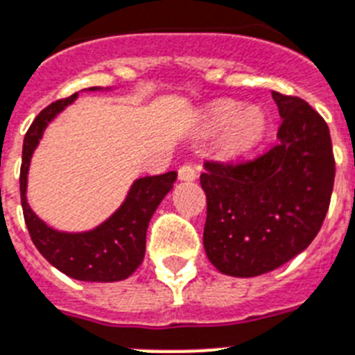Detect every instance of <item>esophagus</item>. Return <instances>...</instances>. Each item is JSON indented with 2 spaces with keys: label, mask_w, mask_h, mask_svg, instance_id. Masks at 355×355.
I'll list each match as a JSON object with an SVG mask.
<instances>
[{
  "label": "esophagus",
  "mask_w": 355,
  "mask_h": 355,
  "mask_svg": "<svg viewBox=\"0 0 355 355\" xmlns=\"http://www.w3.org/2000/svg\"><path fill=\"white\" fill-rule=\"evenodd\" d=\"M178 178H180V180H184V182H193V180H196V178H198V173H196V169L193 168V166H189V164H184L182 168L178 169Z\"/></svg>",
  "instance_id": "34e87169"
}]
</instances>
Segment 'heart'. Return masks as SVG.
I'll return each instance as SVG.
<instances>
[{"mask_svg":"<svg viewBox=\"0 0 355 355\" xmlns=\"http://www.w3.org/2000/svg\"><path fill=\"white\" fill-rule=\"evenodd\" d=\"M204 130L207 133L222 132V150L227 155H240L260 141L267 128V115L258 106H245L234 101H220L204 112Z\"/></svg>","mask_w":355,"mask_h":355,"instance_id":"b5f03b06","label":"heart"}]
</instances>
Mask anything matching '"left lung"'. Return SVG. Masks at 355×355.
Returning <instances> with one entry per match:
<instances>
[{"mask_svg": "<svg viewBox=\"0 0 355 355\" xmlns=\"http://www.w3.org/2000/svg\"><path fill=\"white\" fill-rule=\"evenodd\" d=\"M278 144L247 162H205V254L222 274L252 278L303 252L329 211L336 162L327 122L300 97L272 92Z\"/></svg>", "mask_w": 355, "mask_h": 355, "instance_id": "obj_1", "label": "left lung"}]
</instances>
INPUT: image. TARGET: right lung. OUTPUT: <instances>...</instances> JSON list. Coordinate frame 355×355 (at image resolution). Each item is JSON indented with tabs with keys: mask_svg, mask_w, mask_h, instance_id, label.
Listing matches in <instances>:
<instances>
[{
	"mask_svg": "<svg viewBox=\"0 0 355 355\" xmlns=\"http://www.w3.org/2000/svg\"><path fill=\"white\" fill-rule=\"evenodd\" d=\"M112 88L92 86L85 92H103ZM79 94L68 99L52 103L35 117L23 141V162H21L19 189L23 216L37 251L50 263L67 276L79 282H121L130 278L144 260L146 231L150 220L164 196L173 189L177 171L164 173L157 177H142L133 180L126 198L108 218L88 231L68 233L50 227L28 205L26 186L32 155L43 139L44 130L59 113L76 103Z\"/></svg>",
	"mask_w": 355,
	"mask_h": 355,
	"instance_id": "right-lung-1",
	"label": "right lung"
}]
</instances>
